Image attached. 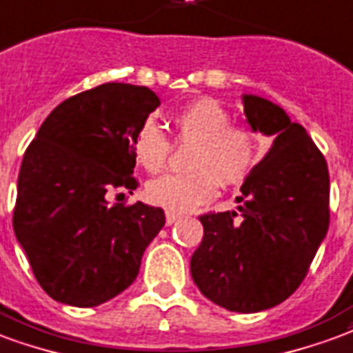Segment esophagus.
<instances>
[{
  "label": "esophagus",
  "mask_w": 353,
  "mask_h": 353,
  "mask_svg": "<svg viewBox=\"0 0 353 353\" xmlns=\"http://www.w3.org/2000/svg\"><path fill=\"white\" fill-rule=\"evenodd\" d=\"M179 219H180V214H176V212H165V221H167V225L176 223Z\"/></svg>",
  "instance_id": "34e87169"
}]
</instances>
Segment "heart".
<instances>
[{
	"label": "heart",
	"instance_id": "1",
	"mask_svg": "<svg viewBox=\"0 0 353 353\" xmlns=\"http://www.w3.org/2000/svg\"><path fill=\"white\" fill-rule=\"evenodd\" d=\"M171 123L176 143H193L188 173L150 180L147 199L169 212H190L216 197L219 182L234 186L248 179L259 160V137L253 130L230 123V113L217 100L197 98L180 108ZM171 141L154 123H145L134 139V156L148 173H160L171 154Z\"/></svg>",
	"mask_w": 353,
	"mask_h": 353
}]
</instances>
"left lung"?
<instances>
[{
  "instance_id": "obj_1",
  "label": "left lung",
  "mask_w": 353,
  "mask_h": 353,
  "mask_svg": "<svg viewBox=\"0 0 353 353\" xmlns=\"http://www.w3.org/2000/svg\"><path fill=\"white\" fill-rule=\"evenodd\" d=\"M253 132L274 137L240 188L238 210L201 216L203 242L192 277L203 296L227 311L279 305L305 279L330 227V173L305 128L279 105L243 94Z\"/></svg>"
}]
</instances>
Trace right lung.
Segmentation results:
<instances>
[{"mask_svg":"<svg viewBox=\"0 0 353 353\" xmlns=\"http://www.w3.org/2000/svg\"><path fill=\"white\" fill-rule=\"evenodd\" d=\"M158 105L148 87L98 85L61 102L26 150L12 227L55 301L97 307L126 290L165 225L161 208L110 203L137 188L134 139Z\"/></svg>","mask_w":353,"mask_h":353,"instance_id":"1","label":"right lung"}]
</instances>
